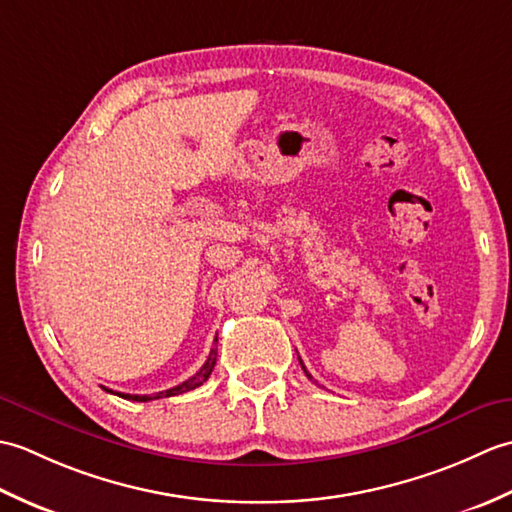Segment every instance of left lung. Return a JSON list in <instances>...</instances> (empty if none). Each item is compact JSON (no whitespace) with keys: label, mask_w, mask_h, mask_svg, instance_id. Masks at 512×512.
<instances>
[{"label":"left lung","mask_w":512,"mask_h":512,"mask_svg":"<svg viewBox=\"0 0 512 512\" xmlns=\"http://www.w3.org/2000/svg\"><path fill=\"white\" fill-rule=\"evenodd\" d=\"M299 363H301V369H303V372H306V376H308V378H310V380H312V376H310V374H308V369H306V365H303V361H301V358H299Z\"/></svg>","instance_id":"obj_1"}]
</instances>
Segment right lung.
Masks as SVG:
<instances>
[{"mask_svg":"<svg viewBox=\"0 0 512 512\" xmlns=\"http://www.w3.org/2000/svg\"><path fill=\"white\" fill-rule=\"evenodd\" d=\"M215 343H217V336H215ZM215 361H217V347L213 345V350H211L209 358H206V363L200 367V372L195 374V376H191L189 380H184V383H180V385H176V387H171V389H167V391H158V394H151V396H138V394H116V396H121V398H125V400L147 402V400H158V398H169V396L184 394V391H191V389L200 387L202 383H206V380H209V376H211V372H213V367H215ZM103 389L110 391V394H114L112 389H107V387H103Z\"/></svg>","mask_w":512,"mask_h":512,"instance_id":"obj_1","label":"right lung"}]
</instances>
